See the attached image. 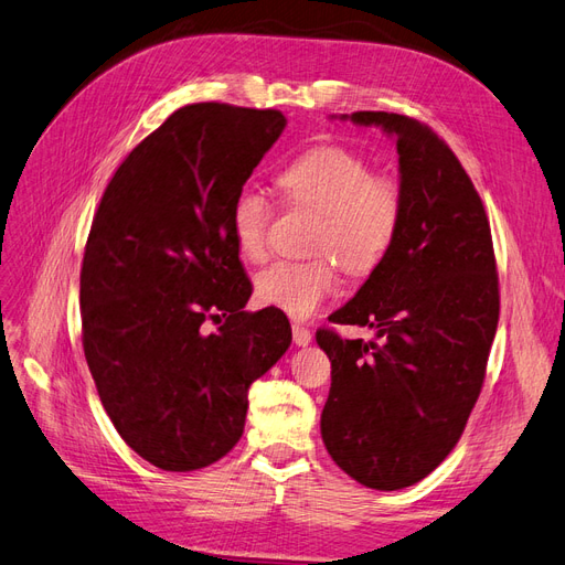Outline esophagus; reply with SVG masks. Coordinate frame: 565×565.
Segmentation results:
<instances>
[{"label": "esophagus", "mask_w": 565, "mask_h": 565, "mask_svg": "<svg viewBox=\"0 0 565 565\" xmlns=\"http://www.w3.org/2000/svg\"><path fill=\"white\" fill-rule=\"evenodd\" d=\"M310 341H312L310 329L302 327V324H294V343L296 345H308Z\"/></svg>", "instance_id": "esophagus-1"}]
</instances>
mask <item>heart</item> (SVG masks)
Here are the masks:
<instances>
[{"label": "heart", "mask_w": 565, "mask_h": 565, "mask_svg": "<svg viewBox=\"0 0 565 565\" xmlns=\"http://www.w3.org/2000/svg\"><path fill=\"white\" fill-rule=\"evenodd\" d=\"M279 185L291 205L320 214L312 238L320 257L267 265L255 277V296L267 308L306 320L337 291V263L351 277H367L392 253L403 222V188L339 145L296 157L281 169ZM271 214V200L259 188L245 185L234 195L228 220L245 259L265 257Z\"/></svg>", "instance_id": "1"}]
</instances>
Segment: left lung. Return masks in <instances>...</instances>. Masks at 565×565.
Instances as JSON below:
<instances>
[{
  "label": "left lung",
  "mask_w": 565,
  "mask_h": 565,
  "mask_svg": "<svg viewBox=\"0 0 565 565\" xmlns=\"http://www.w3.org/2000/svg\"><path fill=\"white\" fill-rule=\"evenodd\" d=\"M341 119L396 138L403 222L384 263L329 317L377 339L317 331L331 360L322 441L353 480L394 491L427 477L466 429L499 324V274L482 200L429 126L388 111Z\"/></svg>",
  "instance_id": "left-lung-1"
}]
</instances>
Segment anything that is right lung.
<instances>
[{
  "label": "right lung",
  "instance_id": "1",
  "mask_svg": "<svg viewBox=\"0 0 565 565\" xmlns=\"http://www.w3.org/2000/svg\"><path fill=\"white\" fill-rule=\"evenodd\" d=\"M284 126L277 109L185 105L124 159L95 212L81 269L85 360L121 439L162 470L226 456L250 384L291 345L279 312L243 310L253 286L228 220Z\"/></svg>",
  "mask_w": 565,
  "mask_h": 565
}]
</instances>
